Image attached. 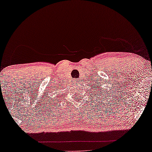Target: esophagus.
<instances>
[{"instance_id": "1", "label": "esophagus", "mask_w": 152, "mask_h": 152, "mask_svg": "<svg viewBox=\"0 0 152 152\" xmlns=\"http://www.w3.org/2000/svg\"><path fill=\"white\" fill-rule=\"evenodd\" d=\"M79 82V80H75V82H76V83H77Z\"/></svg>"}]
</instances>
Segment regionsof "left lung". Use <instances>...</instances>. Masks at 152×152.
<instances>
[{
  "label": "left lung",
  "instance_id": "1",
  "mask_svg": "<svg viewBox=\"0 0 152 152\" xmlns=\"http://www.w3.org/2000/svg\"><path fill=\"white\" fill-rule=\"evenodd\" d=\"M97 87H98V86H97Z\"/></svg>",
  "mask_w": 152,
  "mask_h": 152
}]
</instances>
